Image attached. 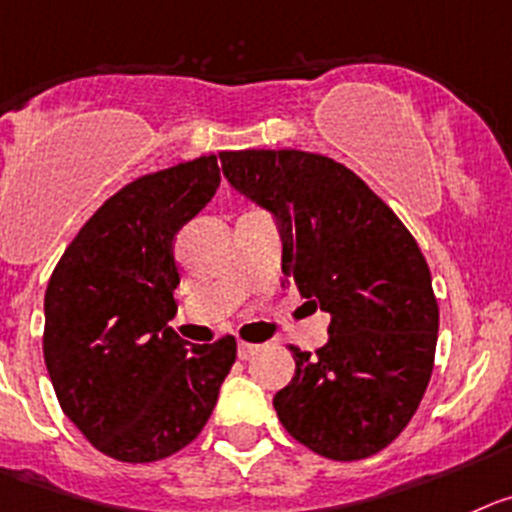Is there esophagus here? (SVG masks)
Returning a JSON list of instances; mask_svg holds the SVG:
<instances>
[{
    "instance_id": "esophagus-1",
    "label": "esophagus",
    "mask_w": 512,
    "mask_h": 512,
    "mask_svg": "<svg viewBox=\"0 0 512 512\" xmlns=\"http://www.w3.org/2000/svg\"><path fill=\"white\" fill-rule=\"evenodd\" d=\"M257 351H260V346H255V343H240V346H237V356H240L242 361L252 358Z\"/></svg>"
}]
</instances>
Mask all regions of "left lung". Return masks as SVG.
Masks as SVG:
<instances>
[{
  "label": "left lung",
  "mask_w": 512,
  "mask_h": 512,
  "mask_svg": "<svg viewBox=\"0 0 512 512\" xmlns=\"http://www.w3.org/2000/svg\"><path fill=\"white\" fill-rule=\"evenodd\" d=\"M224 179L278 222L283 288L331 315L315 356L272 399L283 427L328 460H364L399 437L427 391L439 308L409 229L328 156L224 151Z\"/></svg>",
  "instance_id": "obj_1"
}]
</instances>
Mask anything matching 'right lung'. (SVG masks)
<instances>
[{
  "mask_svg": "<svg viewBox=\"0 0 512 512\" xmlns=\"http://www.w3.org/2000/svg\"><path fill=\"white\" fill-rule=\"evenodd\" d=\"M217 189L214 154L131 181L85 222L47 283L42 348L57 401L113 460L186 447L237 358L232 336L189 346L169 328L176 232Z\"/></svg>",
  "mask_w": 512,
  "mask_h": 512,
  "instance_id": "1",
  "label": "right lung"
}]
</instances>
